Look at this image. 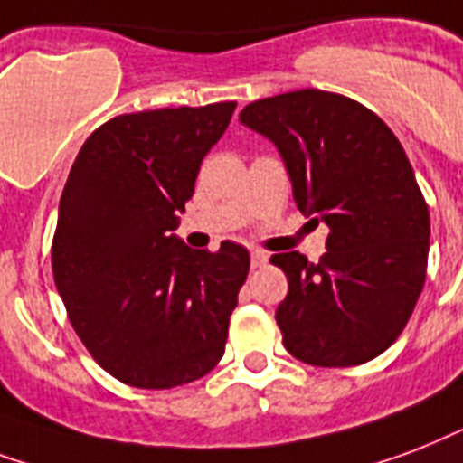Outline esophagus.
Returning <instances> with one entry per match:
<instances>
[{
    "label": "esophagus",
    "mask_w": 463,
    "mask_h": 463,
    "mask_svg": "<svg viewBox=\"0 0 463 463\" xmlns=\"http://www.w3.org/2000/svg\"><path fill=\"white\" fill-rule=\"evenodd\" d=\"M265 263H268V256H265V253H260V250H253V253H250V268H253V270L265 268Z\"/></svg>",
    "instance_id": "esophagus-1"
}]
</instances>
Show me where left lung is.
I'll list each match as a JSON object with an SVG mask.
<instances>
[{
  "mask_svg": "<svg viewBox=\"0 0 463 463\" xmlns=\"http://www.w3.org/2000/svg\"><path fill=\"white\" fill-rule=\"evenodd\" d=\"M239 118L280 149L297 207L331 229L318 263L270 258L289 285L275 311L288 353L314 367L374 360L406 328L428 272V203L403 146L377 113L318 89Z\"/></svg>",
  "mask_w": 463,
  "mask_h": 463,
  "instance_id": "left-lung-1",
  "label": "left lung"
}]
</instances>
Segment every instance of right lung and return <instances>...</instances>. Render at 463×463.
<instances>
[{
  "label": "right lung",
  "instance_id": "right-lung-1",
  "mask_svg": "<svg viewBox=\"0 0 463 463\" xmlns=\"http://www.w3.org/2000/svg\"><path fill=\"white\" fill-rule=\"evenodd\" d=\"M236 101L142 110L96 128L70 171L52 275L79 340L110 377L174 389L224 354L249 250H193L171 232Z\"/></svg>",
  "mask_w": 463,
  "mask_h": 463
}]
</instances>
